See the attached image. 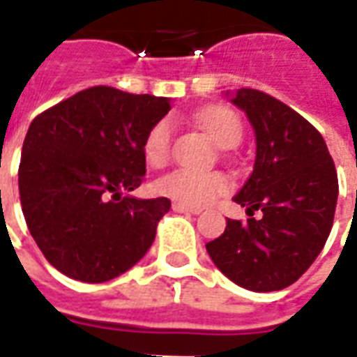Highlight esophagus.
I'll return each mask as SVG.
<instances>
[{
  "label": "esophagus",
  "instance_id": "34e87169",
  "mask_svg": "<svg viewBox=\"0 0 357 357\" xmlns=\"http://www.w3.org/2000/svg\"><path fill=\"white\" fill-rule=\"evenodd\" d=\"M172 208L176 212H183V214H201V208H193V206H185V204H179V202H174Z\"/></svg>",
  "mask_w": 357,
  "mask_h": 357
}]
</instances>
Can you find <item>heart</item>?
<instances>
[{
	"mask_svg": "<svg viewBox=\"0 0 357 357\" xmlns=\"http://www.w3.org/2000/svg\"><path fill=\"white\" fill-rule=\"evenodd\" d=\"M197 120L220 147H235L243 137V124L239 116L227 107H208L197 114ZM172 143L174 128L170 120L162 118L155 122L143 141V153L147 162L153 166H164L170 160ZM156 189L158 193L179 204L202 208L212 204L218 197L229 193L231 179L224 172H197L179 168L158 179Z\"/></svg>",
	"mask_w": 357,
	"mask_h": 357,
	"instance_id": "obj_1",
	"label": "heart"
}]
</instances>
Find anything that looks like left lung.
Segmentation results:
<instances>
[{
  "instance_id": "1",
  "label": "left lung",
  "mask_w": 357,
  "mask_h": 357,
  "mask_svg": "<svg viewBox=\"0 0 357 357\" xmlns=\"http://www.w3.org/2000/svg\"><path fill=\"white\" fill-rule=\"evenodd\" d=\"M233 102L256 135L255 170L233 201L260 220H227L206 243L212 262L255 292L298 281L325 247L337 208L338 178L321 133L296 110L260 89L241 88Z\"/></svg>"
}]
</instances>
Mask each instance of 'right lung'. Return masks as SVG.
<instances>
[{"label": "right lung", "mask_w": 357, "mask_h": 357, "mask_svg": "<svg viewBox=\"0 0 357 357\" xmlns=\"http://www.w3.org/2000/svg\"><path fill=\"white\" fill-rule=\"evenodd\" d=\"M168 110L166 97L93 86L32 120L20 155V204L36 245L61 273L102 283L151 248L170 201L126 193L145 179L143 141Z\"/></svg>", "instance_id": "1"}]
</instances>
